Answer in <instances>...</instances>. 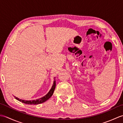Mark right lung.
<instances>
[{
  "label": "right lung",
  "instance_id": "1",
  "mask_svg": "<svg viewBox=\"0 0 123 123\" xmlns=\"http://www.w3.org/2000/svg\"><path fill=\"white\" fill-rule=\"evenodd\" d=\"M55 86H56V82H55V80H54V82L53 86L50 89V90L49 91V92L46 94V95L42 97L40 99H36V100H22V99H20L19 98H18L17 97H15V98L18 100V101L22 102L23 103H24L26 104H29V105H37V104H40L41 103H44V102L46 101L47 100L51 97L52 96V95L53 94L54 91L55 90Z\"/></svg>",
  "mask_w": 123,
  "mask_h": 123
}]
</instances>
